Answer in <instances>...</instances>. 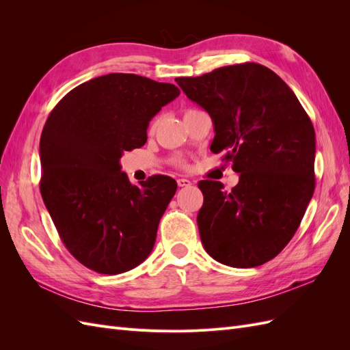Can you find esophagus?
<instances>
[{
    "label": "esophagus",
    "mask_w": 350,
    "mask_h": 350,
    "mask_svg": "<svg viewBox=\"0 0 350 350\" xmlns=\"http://www.w3.org/2000/svg\"><path fill=\"white\" fill-rule=\"evenodd\" d=\"M176 183H178V187H189V185H193V183L189 181V179H187V178H179Z\"/></svg>",
    "instance_id": "1"
}]
</instances>
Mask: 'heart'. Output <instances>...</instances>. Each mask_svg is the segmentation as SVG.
<instances>
[{"label":"heart","mask_w":350,"mask_h":350,"mask_svg":"<svg viewBox=\"0 0 350 350\" xmlns=\"http://www.w3.org/2000/svg\"><path fill=\"white\" fill-rule=\"evenodd\" d=\"M152 129H153V125H152ZM179 165H184V163H183V162H179Z\"/></svg>","instance_id":"b5f03b06"}]
</instances>
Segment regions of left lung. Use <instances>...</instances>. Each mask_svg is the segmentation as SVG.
<instances>
[{
    "label": "left lung",
    "mask_w": 350,
    "mask_h": 350,
    "mask_svg": "<svg viewBox=\"0 0 350 350\" xmlns=\"http://www.w3.org/2000/svg\"><path fill=\"white\" fill-rule=\"evenodd\" d=\"M188 99L213 120L210 150L225 152L239 183L225 191L200 181L197 215L204 250L230 267L270 261L288 245L315 188V133L308 113L276 72L257 62L178 77Z\"/></svg>",
    "instance_id": "1"
}]
</instances>
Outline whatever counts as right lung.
Returning a JSON list of instances; mask_svg holds the SVG:
<instances>
[{
    "label": "right lung",
    "mask_w": 350,
    "mask_h": 350,
    "mask_svg": "<svg viewBox=\"0 0 350 350\" xmlns=\"http://www.w3.org/2000/svg\"><path fill=\"white\" fill-rule=\"evenodd\" d=\"M179 94L171 83L112 72L74 88L51 111L40 135V194L71 256L102 274H120L153 250L175 179L133 185L124 152L147 142L150 120Z\"/></svg>",
    "instance_id": "right-lung-1"
}]
</instances>
